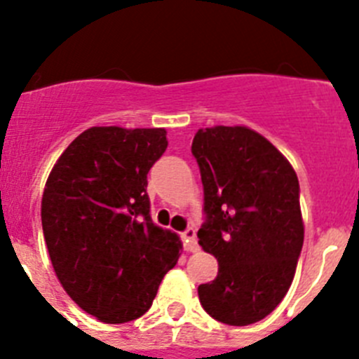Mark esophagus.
<instances>
[{
    "label": "esophagus",
    "instance_id": "esophagus-1",
    "mask_svg": "<svg viewBox=\"0 0 359 359\" xmlns=\"http://www.w3.org/2000/svg\"><path fill=\"white\" fill-rule=\"evenodd\" d=\"M182 237H183V244H185L187 252H198L199 244H198V237H196L194 228H187V230L182 233Z\"/></svg>",
    "mask_w": 359,
    "mask_h": 359
}]
</instances>
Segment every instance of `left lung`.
<instances>
[{
    "label": "left lung",
    "mask_w": 359,
    "mask_h": 359,
    "mask_svg": "<svg viewBox=\"0 0 359 359\" xmlns=\"http://www.w3.org/2000/svg\"><path fill=\"white\" fill-rule=\"evenodd\" d=\"M192 154L201 172L199 244L219 262L198 287L203 309L226 325H250L286 297L304 244L300 187L290 161L243 126L199 129Z\"/></svg>",
    "instance_id": "8db88e82"
}]
</instances>
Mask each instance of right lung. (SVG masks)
<instances>
[{"label": "right lung", "mask_w": 359, "mask_h": 359, "mask_svg": "<svg viewBox=\"0 0 359 359\" xmlns=\"http://www.w3.org/2000/svg\"><path fill=\"white\" fill-rule=\"evenodd\" d=\"M165 129L91 128L68 145L44 187L41 221L66 293L100 322L140 318L182 243L151 219L147 172Z\"/></svg>", "instance_id": "obj_1"}]
</instances>
